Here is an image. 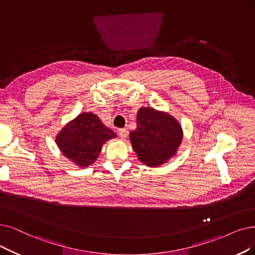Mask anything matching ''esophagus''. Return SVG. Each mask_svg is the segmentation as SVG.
<instances>
[{"mask_svg": "<svg viewBox=\"0 0 255 255\" xmlns=\"http://www.w3.org/2000/svg\"><path fill=\"white\" fill-rule=\"evenodd\" d=\"M118 135L121 139H126L128 136V130L126 128H120L118 129Z\"/></svg>", "mask_w": 255, "mask_h": 255, "instance_id": "1", "label": "esophagus"}]
</instances>
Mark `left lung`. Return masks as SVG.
I'll list each match as a JSON object with an SVG mask.
<instances>
[{
  "mask_svg": "<svg viewBox=\"0 0 255 255\" xmlns=\"http://www.w3.org/2000/svg\"><path fill=\"white\" fill-rule=\"evenodd\" d=\"M183 139V129L176 118L154 108H140L137 128L129 140L140 162L151 167L164 164L176 155Z\"/></svg>",
  "mask_w": 255,
  "mask_h": 255,
  "instance_id": "1",
  "label": "left lung"
}]
</instances>
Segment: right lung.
<instances>
[{
  "instance_id": "obj_1",
  "label": "right lung",
  "mask_w": 255,
  "mask_h": 255,
  "mask_svg": "<svg viewBox=\"0 0 255 255\" xmlns=\"http://www.w3.org/2000/svg\"><path fill=\"white\" fill-rule=\"evenodd\" d=\"M117 135L93 113H81L69 121L55 141L63 155L75 165L87 167L97 160L103 145Z\"/></svg>"
}]
</instances>
